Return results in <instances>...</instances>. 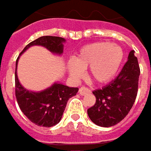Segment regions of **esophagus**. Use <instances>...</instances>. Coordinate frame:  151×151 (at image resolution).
I'll list each match as a JSON object with an SVG mask.
<instances>
[{
  "instance_id": "obj_1",
  "label": "esophagus",
  "mask_w": 151,
  "mask_h": 151,
  "mask_svg": "<svg viewBox=\"0 0 151 151\" xmlns=\"http://www.w3.org/2000/svg\"><path fill=\"white\" fill-rule=\"evenodd\" d=\"M90 89H88V88H84V87H82L80 89H79V93L81 94V95H84V94H87V93H90Z\"/></svg>"
}]
</instances>
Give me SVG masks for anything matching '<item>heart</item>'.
I'll return each mask as SVG.
<instances>
[{"instance_id": "obj_1", "label": "heart", "mask_w": 151, "mask_h": 151, "mask_svg": "<svg viewBox=\"0 0 151 151\" xmlns=\"http://www.w3.org/2000/svg\"><path fill=\"white\" fill-rule=\"evenodd\" d=\"M124 58V50L111 42H96L83 46L78 51L76 59L68 62L67 69L71 78L80 79L84 70L89 69V74L99 83L108 82L116 76Z\"/></svg>"}]
</instances>
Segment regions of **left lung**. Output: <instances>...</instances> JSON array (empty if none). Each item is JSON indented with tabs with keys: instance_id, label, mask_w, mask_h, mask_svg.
I'll return each mask as SVG.
<instances>
[{
	"instance_id": "1",
	"label": "left lung",
	"mask_w": 151,
	"mask_h": 151,
	"mask_svg": "<svg viewBox=\"0 0 151 151\" xmlns=\"http://www.w3.org/2000/svg\"><path fill=\"white\" fill-rule=\"evenodd\" d=\"M139 76L137 58L134 50H131L119 76L101 89L93 92L96 101L88 109L92 122L101 127H110L124 119L135 102Z\"/></svg>"
}]
</instances>
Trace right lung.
I'll return each mask as SVG.
<instances>
[{"label":"right lung","instance_id":"add662e5","mask_svg":"<svg viewBox=\"0 0 151 151\" xmlns=\"http://www.w3.org/2000/svg\"><path fill=\"white\" fill-rule=\"evenodd\" d=\"M65 38L54 36H43L28 44L16 60L15 95L22 113L32 123L38 126L51 127L58 124L65 110L69 99L75 96L78 88H70L58 81L41 91H32L24 88L17 75L18 62L21 54L32 46H43L54 55L63 53Z\"/></svg>","mask_w":151,"mask_h":151}]
</instances>
